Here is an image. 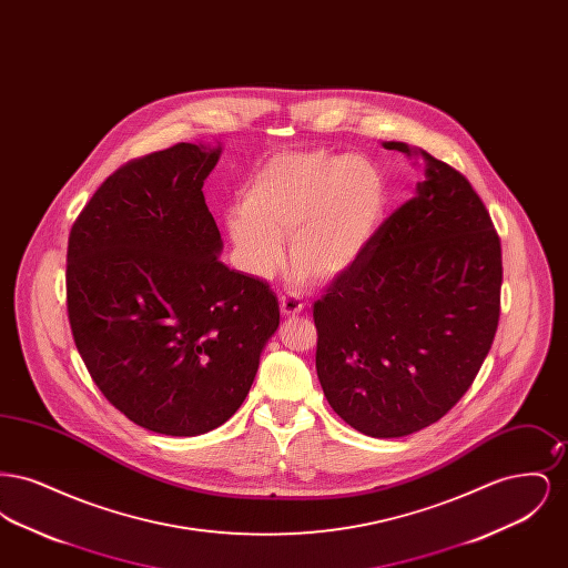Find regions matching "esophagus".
Segmentation results:
<instances>
[{
	"label": "esophagus",
	"mask_w": 568,
	"mask_h": 568,
	"mask_svg": "<svg viewBox=\"0 0 568 568\" xmlns=\"http://www.w3.org/2000/svg\"><path fill=\"white\" fill-rule=\"evenodd\" d=\"M278 306H281V315H283V317H296V315L304 313V304H302L300 297L294 296V294L281 297Z\"/></svg>",
	"instance_id": "obj_1"
}]
</instances>
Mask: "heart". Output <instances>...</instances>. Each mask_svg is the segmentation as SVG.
I'll use <instances>...</instances> for the list:
<instances>
[{
    "mask_svg": "<svg viewBox=\"0 0 568 568\" xmlns=\"http://www.w3.org/2000/svg\"><path fill=\"white\" fill-rule=\"evenodd\" d=\"M387 183L364 158L281 155L253 174L241 213L225 227L244 271L272 278L285 262L296 278L329 283L355 266L377 236L387 211Z\"/></svg>",
    "mask_w": 568,
    "mask_h": 568,
    "instance_id": "obj_1",
    "label": "heart"
}]
</instances>
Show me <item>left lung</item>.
Wrapping results in <instances>:
<instances>
[{
    "instance_id": "obj_1",
    "label": "left lung",
    "mask_w": 568,
    "mask_h": 568,
    "mask_svg": "<svg viewBox=\"0 0 568 568\" xmlns=\"http://www.w3.org/2000/svg\"><path fill=\"white\" fill-rule=\"evenodd\" d=\"M422 170L413 200L320 302L317 377L357 433L398 438L438 422L491 347L500 241L470 183L406 142H383Z\"/></svg>"
}]
</instances>
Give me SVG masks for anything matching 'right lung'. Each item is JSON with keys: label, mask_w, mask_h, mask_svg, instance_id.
<instances>
[{"label": "right lung", "mask_w": 568, "mask_h": 568, "mask_svg": "<svg viewBox=\"0 0 568 568\" xmlns=\"http://www.w3.org/2000/svg\"><path fill=\"white\" fill-rule=\"evenodd\" d=\"M221 144L119 168L68 241V317L89 375L151 433L197 436L244 403L278 327L271 287L227 268L204 202Z\"/></svg>", "instance_id": "add662e5"}]
</instances>
